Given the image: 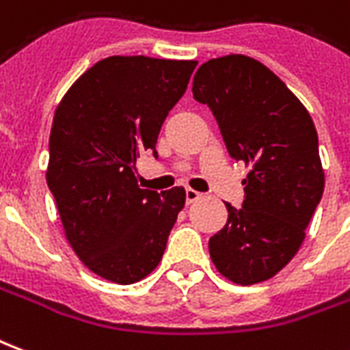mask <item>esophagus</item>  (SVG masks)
<instances>
[{"instance_id": "obj_1", "label": "esophagus", "mask_w": 350, "mask_h": 350, "mask_svg": "<svg viewBox=\"0 0 350 350\" xmlns=\"http://www.w3.org/2000/svg\"><path fill=\"white\" fill-rule=\"evenodd\" d=\"M202 197V195H200V193H198V191H195V189H185V200H187V204H193V202H197L198 198Z\"/></svg>"}]
</instances>
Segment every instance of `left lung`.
I'll use <instances>...</instances> for the list:
<instances>
[{
  "label": "left lung",
  "mask_w": 350,
  "mask_h": 350,
  "mask_svg": "<svg viewBox=\"0 0 350 350\" xmlns=\"http://www.w3.org/2000/svg\"><path fill=\"white\" fill-rule=\"evenodd\" d=\"M193 97L210 107L230 157L251 167L242 208L227 204L210 257L228 281L255 285L293 260L323 197L315 123L275 72L243 54L200 65Z\"/></svg>",
  "instance_id": "obj_1"
}]
</instances>
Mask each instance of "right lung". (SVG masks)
<instances>
[{"mask_svg":"<svg viewBox=\"0 0 350 350\" xmlns=\"http://www.w3.org/2000/svg\"><path fill=\"white\" fill-rule=\"evenodd\" d=\"M197 67L195 59L110 56L59 100L50 129L46 183L67 242L99 278L120 285L150 275L185 206V189H142L140 153L157 137Z\"/></svg>","mask_w":350,"mask_h":350,"instance_id":"1","label":"right lung"}]
</instances>
